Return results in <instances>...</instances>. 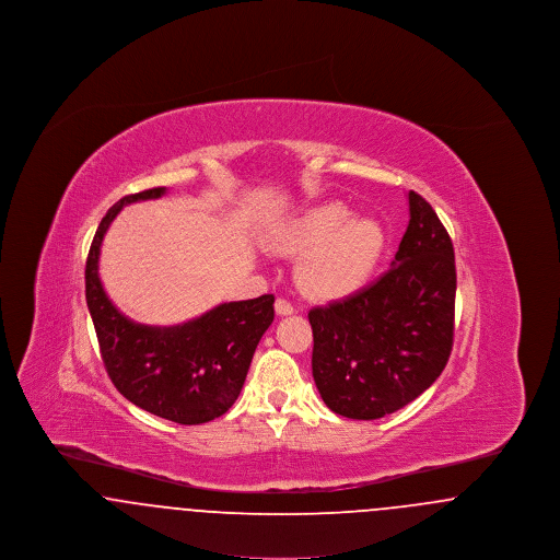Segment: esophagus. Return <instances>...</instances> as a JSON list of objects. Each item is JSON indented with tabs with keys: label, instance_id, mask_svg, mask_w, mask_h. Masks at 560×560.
Here are the masks:
<instances>
[{
	"label": "esophagus",
	"instance_id": "obj_1",
	"mask_svg": "<svg viewBox=\"0 0 560 560\" xmlns=\"http://www.w3.org/2000/svg\"><path fill=\"white\" fill-rule=\"evenodd\" d=\"M275 311H277L279 317H288V315L295 313L292 302H288V300H283V298H279V300L275 302Z\"/></svg>",
	"mask_w": 560,
	"mask_h": 560
}]
</instances>
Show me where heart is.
Returning <instances> with one entry per match:
<instances>
[{"label": "heart", "mask_w": 560, "mask_h": 560, "mask_svg": "<svg viewBox=\"0 0 560 560\" xmlns=\"http://www.w3.org/2000/svg\"><path fill=\"white\" fill-rule=\"evenodd\" d=\"M288 247L308 252L300 267L302 285L319 298L357 292L386 249V231L373 215H354L340 201H325L298 218Z\"/></svg>", "instance_id": "1"}]
</instances>
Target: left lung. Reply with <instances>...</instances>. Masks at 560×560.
I'll use <instances>...</instances> for the list:
<instances>
[{
	"label": "left lung",
	"instance_id": "obj_1",
	"mask_svg": "<svg viewBox=\"0 0 560 560\" xmlns=\"http://www.w3.org/2000/svg\"><path fill=\"white\" fill-rule=\"evenodd\" d=\"M390 268L372 285L308 313L313 377L345 418L377 420L418 399L453 347L455 256L450 233L413 190Z\"/></svg>",
	"mask_w": 560,
	"mask_h": 560
}]
</instances>
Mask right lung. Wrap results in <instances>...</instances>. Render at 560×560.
<instances>
[{"label":"right lung","mask_w":560,"mask_h":560,"mask_svg":"<svg viewBox=\"0 0 560 560\" xmlns=\"http://www.w3.org/2000/svg\"><path fill=\"white\" fill-rule=\"evenodd\" d=\"M163 192L158 187L128 195L101 220L85 262V302L115 388L153 416L192 427L220 418L240 397L256 347L275 319V295L224 302L172 327L124 317L101 283V245L124 206Z\"/></svg>","instance_id":"add662e5"}]
</instances>
